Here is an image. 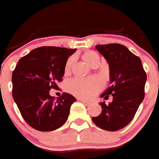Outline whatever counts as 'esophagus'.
<instances>
[{"mask_svg": "<svg viewBox=\"0 0 159 159\" xmlns=\"http://www.w3.org/2000/svg\"><path fill=\"white\" fill-rule=\"evenodd\" d=\"M79 100L81 101L82 102H84V104L86 105V106H89V105H91V102H88V101L84 100V99H79Z\"/></svg>", "mask_w": 159, "mask_h": 159, "instance_id": "esophagus-1", "label": "esophagus"}]
</instances>
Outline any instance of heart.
Returning a JSON list of instances; mask_svg holds the SVG:
<instances>
[{"label": "heart", "instance_id": "b5f03b06", "mask_svg": "<svg viewBox=\"0 0 159 159\" xmlns=\"http://www.w3.org/2000/svg\"><path fill=\"white\" fill-rule=\"evenodd\" d=\"M81 59L84 62L91 66H95L99 62L98 55L93 51H86L82 53ZM74 58L72 57L67 59V62L64 65V74L68 75L71 71ZM67 91L74 95L75 96L81 98V99H92L98 92L101 91L103 88V82L99 78L84 79L75 78L69 81L67 84Z\"/></svg>", "mask_w": 159, "mask_h": 159}]
</instances>
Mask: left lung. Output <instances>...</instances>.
Returning a JSON list of instances; mask_svg holds the SVG:
<instances>
[{
	"label": "left lung",
	"instance_id": "1",
	"mask_svg": "<svg viewBox=\"0 0 159 159\" xmlns=\"http://www.w3.org/2000/svg\"><path fill=\"white\" fill-rule=\"evenodd\" d=\"M96 49L110 67L111 86L101 97H113L107 105L100 102L102 112L92 118L95 125L109 131L120 130L130 123L145 96L147 74L139 57L120 43L98 44Z\"/></svg>",
	"mask_w": 159,
	"mask_h": 159
}]
</instances>
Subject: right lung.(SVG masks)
Here are the masks:
<instances>
[{"label":"right lung","instance_id":"add662e5","mask_svg":"<svg viewBox=\"0 0 159 159\" xmlns=\"http://www.w3.org/2000/svg\"><path fill=\"white\" fill-rule=\"evenodd\" d=\"M76 49L43 46L18 61L12 75V97L25 121L40 131L58 129L67 121L75 97L64 93L55 100L49 92L57 90L64 65Z\"/></svg>","mask_w":159,"mask_h":159}]
</instances>
